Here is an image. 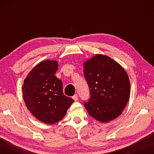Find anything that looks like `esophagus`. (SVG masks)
Wrapping results in <instances>:
<instances>
[{"label": "esophagus", "mask_w": 154, "mask_h": 154, "mask_svg": "<svg viewBox=\"0 0 154 154\" xmlns=\"http://www.w3.org/2000/svg\"><path fill=\"white\" fill-rule=\"evenodd\" d=\"M72 98L74 99L75 101L78 100V96H77V94H75L73 96H72Z\"/></svg>", "instance_id": "esophagus-1"}]
</instances>
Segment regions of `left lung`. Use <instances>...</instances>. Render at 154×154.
<instances>
[{
	"instance_id": "1",
	"label": "left lung",
	"mask_w": 154,
	"mask_h": 154,
	"mask_svg": "<svg viewBox=\"0 0 154 154\" xmlns=\"http://www.w3.org/2000/svg\"><path fill=\"white\" fill-rule=\"evenodd\" d=\"M83 65L90 91V100L84 103L88 113L102 123L117 118L130 98V83L126 71L103 54H96Z\"/></svg>"
}]
</instances>
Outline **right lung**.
Here are the masks:
<instances>
[{
	"mask_svg": "<svg viewBox=\"0 0 154 154\" xmlns=\"http://www.w3.org/2000/svg\"><path fill=\"white\" fill-rule=\"evenodd\" d=\"M56 60H45L31 70L22 85L26 106L35 118L47 124L60 121L73 99L64 95L62 82L56 76Z\"/></svg>",
	"mask_w": 154,
	"mask_h": 154,
	"instance_id": "right-lung-1",
	"label": "right lung"
}]
</instances>
